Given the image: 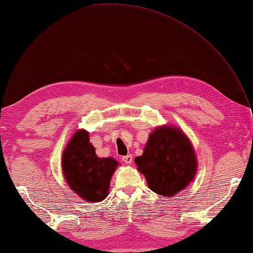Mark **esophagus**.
<instances>
[{
	"mask_svg": "<svg viewBox=\"0 0 253 253\" xmlns=\"http://www.w3.org/2000/svg\"><path fill=\"white\" fill-rule=\"evenodd\" d=\"M122 161H123L124 163H126V165H131L132 161H133V159H132L131 154H127V156L122 157Z\"/></svg>",
	"mask_w": 253,
	"mask_h": 253,
	"instance_id": "34e87169",
	"label": "esophagus"
}]
</instances>
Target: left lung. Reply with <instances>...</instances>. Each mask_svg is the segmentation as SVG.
I'll list each match as a JSON object with an SVG mask.
<instances>
[{
	"label": "left lung",
	"mask_w": 253,
	"mask_h": 253,
	"mask_svg": "<svg viewBox=\"0 0 253 253\" xmlns=\"http://www.w3.org/2000/svg\"><path fill=\"white\" fill-rule=\"evenodd\" d=\"M134 162L149 188L162 197H173L188 187L198 168L190 140L182 130L171 126L157 127Z\"/></svg>",
	"instance_id": "1"
}]
</instances>
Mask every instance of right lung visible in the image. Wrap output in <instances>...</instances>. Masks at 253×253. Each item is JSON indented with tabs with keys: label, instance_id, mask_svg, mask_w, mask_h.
<instances>
[{
	"label": "right lung",
	"instance_id": "add662e5",
	"mask_svg": "<svg viewBox=\"0 0 253 253\" xmlns=\"http://www.w3.org/2000/svg\"><path fill=\"white\" fill-rule=\"evenodd\" d=\"M118 165L113 158L96 156L84 130L75 132L62 156V169L69 187L88 202H100L106 198Z\"/></svg>",
	"mask_w": 253,
	"mask_h": 253
}]
</instances>
